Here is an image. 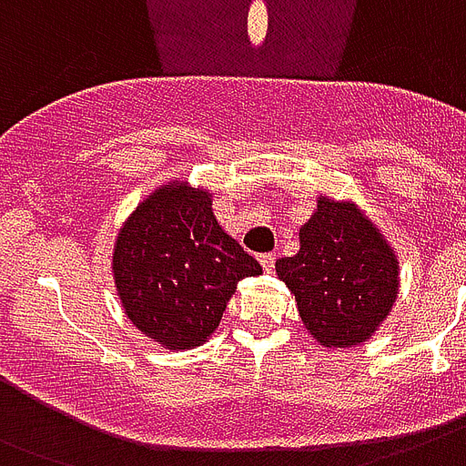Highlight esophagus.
Returning a JSON list of instances; mask_svg holds the SVG:
<instances>
[{"label":"esophagus","mask_w":466,"mask_h":466,"mask_svg":"<svg viewBox=\"0 0 466 466\" xmlns=\"http://www.w3.org/2000/svg\"><path fill=\"white\" fill-rule=\"evenodd\" d=\"M259 265H262V269H265V272H272V269H274V255H272V252H262V255H259Z\"/></svg>","instance_id":"1"}]
</instances>
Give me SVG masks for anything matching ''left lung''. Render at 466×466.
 I'll list each match as a JSON object with an SVG mask.
<instances>
[{"mask_svg":"<svg viewBox=\"0 0 466 466\" xmlns=\"http://www.w3.org/2000/svg\"><path fill=\"white\" fill-rule=\"evenodd\" d=\"M294 258L277 274L297 297L299 316L326 348H352L387 319L399 294V262L377 226L348 201L319 199Z\"/></svg>","mask_w":466,"mask_h":466,"instance_id":"1","label":"left lung"}]
</instances>
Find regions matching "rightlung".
<instances>
[{
	"label": "right lung",
	"mask_w": 466,
	"mask_h": 466,
	"mask_svg": "<svg viewBox=\"0 0 466 466\" xmlns=\"http://www.w3.org/2000/svg\"><path fill=\"white\" fill-rule=\"evenodd\" d=\"M262 267L218 226L208 192L165 184L126 221L114 277L128 319L169 350L214 333L238 282Z\"/></svg>",
	"instance_id": "right-lung-1"
}]
</instances>
